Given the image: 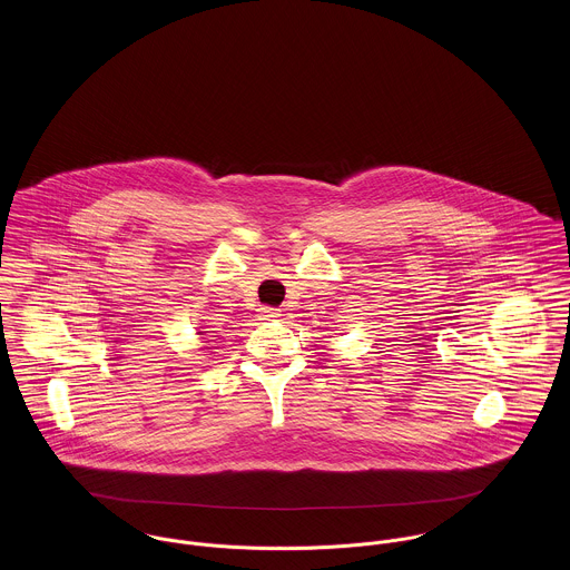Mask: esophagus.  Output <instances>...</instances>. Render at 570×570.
I'll return each mask as SVG.
<instances>
[{"label": "esophagus", "mask_w": 570, "mask_h": 570, "mask_svg": "<svg viewBox=\"0 0 570 570\" xmlns=\"http://www.w3.org/2000/svg\"><path fill=\"white\" fill-rule=\"evenodd\" d=\"M279 316L277 307H261V318L263 321H275Z\"/></svg>", "instance_id": "34e87169"}]
</instances>
